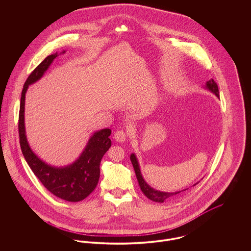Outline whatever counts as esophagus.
I'll use <instances>...</instances> for the list:
<instances>
[{
    "label": "esophagus",
    "mask_w": 251,
    "mask_h": 251,
    "mask_svg": "<svg viewBox=\"0 0 251 251\" xmlns=\"http://www.w3.org/2000/svg\"><path fill=\"white\" fill-rule=\"evenodd\" d=\"M114 139L119 143H124L126 139V134L124 130H118L114 134Z\"/></svg>",
    "instance_id": "obj_1"
}]
</instances>
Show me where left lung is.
Returning a JSON list of instances; mask_svg holds the SVG:
<instances>
[{"mask_svg": "<svg viewBox=\"0 0 251 251\" xmlns=\"http://www.w3.org/2000/svg\"><path fill=\"white\" fill-rule=\"evenodd\" d=\"M205 89L209 90L210 92H212L213 94H215L217 98H219L218 87H217V84L214 81V79H211V80H209V81L206 83ZM130 160H131V163H132V165H133V168H134V171H135V175H136V178H137V180H138L139 186H140L142 192L147 196V198H149L150 200H151V201H153V202H157V203H163L164 201L169 200V199H172V198H174V197L179 195L182 191L188 189V188H185V189L179 190V191H175V192H165V191L157 190V189L151 187V186L144 179L142 173H141V170H140V165H139V162H138V159H137L135 153H131V154H130ZM196 183H198V182H196ZM196 183H195V184H196ZM195 184H193V186H194Z\"/></svg>", "mask_w": 251, "mask_h": 251, "instance_id": "8db88e82", "label": "left lung"}]
</instances>
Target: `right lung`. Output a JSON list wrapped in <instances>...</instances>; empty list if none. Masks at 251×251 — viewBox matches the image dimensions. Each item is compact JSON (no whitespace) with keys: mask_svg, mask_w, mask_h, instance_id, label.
<instances>
[{"mask_svg":"<svg viewBox=\"0 0 251 251\" xmlns=\"http://www.w3.org/2000/svg\"><path fill=\"white\" fill-rule=\"evenodd\" d=\"M66 51L61 52L64 54ZM59 56L56 52L46 57L27 78L20 100L19 137L22 153L36 175L47 190L55 196L69 201L79 202L88 197L98 185L100 165L111 147V129L103 128L93 133L79 157L66 166H53L43 161L30 147L25 129V99L30 85L35 84L47 72L53 61Z\"/></svg>","mask_w":251,"mask_h":251,"instance_id":"1","label":"right lung"}]
</instances>
